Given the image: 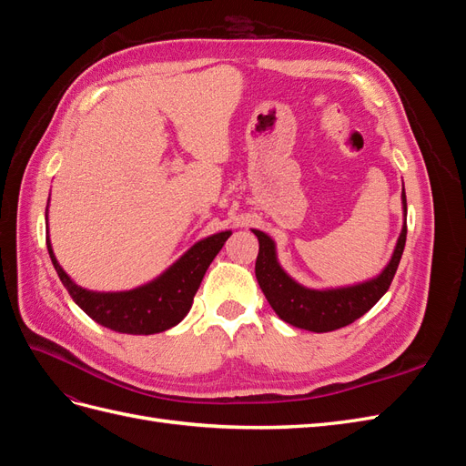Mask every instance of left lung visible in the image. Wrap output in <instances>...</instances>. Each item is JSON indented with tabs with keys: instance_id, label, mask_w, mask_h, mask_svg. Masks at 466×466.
I'll return each instance as SVG.
<instances>
[{
	"instance_id": "left-lung-1",
	"label": "left lung",
	"mask_w": 466,
	"mask_h": 466,
	"mask_svg": "<svg viewBox=\"0 0 466 466\" xmlns=\"http://www.w3.org/2000/svg\"><path fill=\"white\" fill-rule=\"evenodd\" d=\"M404 204V225L402 233L394 247L392 258L387 268L377 278L363 281L358 286L340 289H309L293 281L276 258L274 241L266 233L252 229L258 237V257L255 274L264 291L268 303L272 305L276 315L293 327L311 332H330L351 324L383 298L390 288V281L397 274V268L406 245V194L402 190Z\"/></svg>"
}]
</instances>
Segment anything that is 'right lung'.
I'll return each instance as SVG.
<instances>
[{"label": "right lung", "instance_id": "right-lung-1", "mask_svg": "<svg viewBox=\"0 0 466 466\" xmlns=\"http://www.w3.org/2000/svg\"><path fill=\"white\" fill-rule=\"evenodd\" d=\"M229 235L231 231H223L204 238L151 284L118 293H96L79 288L56 260L48 237L46 247L64 288L95 322L124 334H155L168 330L187 317L208 266Z\"/></svg>", "mask_w": 466, "mask_h": 466}]
</instances>
